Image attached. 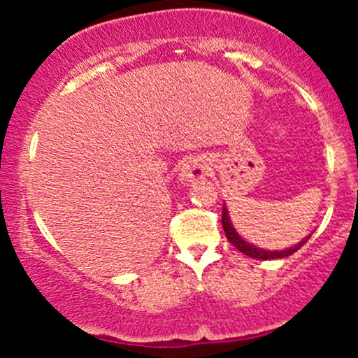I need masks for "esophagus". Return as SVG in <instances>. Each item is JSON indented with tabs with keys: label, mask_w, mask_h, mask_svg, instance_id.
Returning a JSON list of instances; mask_svg holds the SVG:
<instances>
[{
	"label": "esophagus",
	"mask_w": 358,
	"mask_h": 358,
	"mask_svg": "<svg viewBox=\"0 0 358 358\" xmlns=\"http://www.w3.org/2000/svg\"><path fill=\"white\" fill-rule=\"evenodd\" d=\"M208 175V165L205 163L203 158H190L182 166V182H195V180L205 178Z\"/></svg>",
	"instance_id": "34e87169"
}]
</instances>
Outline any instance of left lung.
Returning a JSON list of instances; mask_svg holds the SVG:
<instances>
[{
    "instance_id": "8db88e82",
    "label": "left lung",
    "mask_w": 358,
    "mask_h": 358,
    "mask_svg": "<svg viewBox=\"0 0 358 358\" xmlns=\"http://www.w3.org/2000/svg\"><path fill=\"white\" fill-rule=\"evenodd\" d=\"M222 227H224L225 236H227V239L232 245H236V248L239 249L242 254H245V256L254 257V259H261V261H271V259H282V257L291 256V254L296 252V250L301 248L303 244H306L308 239H310V236H308L301 242H298L296 245H293V248L285 249V250H266V249L256 248V245L249 244L248 241H244L239 234H237L236 229H234L231 219H229V212H227V208H225V205H224V208H222Z\"/></svg>"
}]
</instances>
